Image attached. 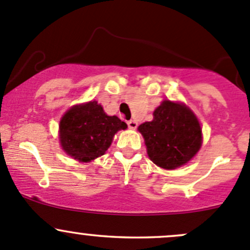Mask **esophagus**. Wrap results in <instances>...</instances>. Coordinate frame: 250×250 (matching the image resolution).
Here are the masks:
<instances>
[{
    "instance_id": "esophagus-1",
    "label": "esophagus",
    "mask_w": 250,
    "mask_h": 250,
    "mask_svg": "<svg viewBox=\"0 0 250 250\" xmlns=\"http://www.w3.org/2000/svg\"><path fill=\"white\" fill-rule=\"evenodd\" d=\"M128 127H129L130 129H137V127H138V122H135L134 120L128 121Z\"/></svg>"
}]
</instances>
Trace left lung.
I'll use <instances>...</instances> for the list:
<instances>
[{
  "mask_svg": "<svg viewBox=\"0 0 250 250\" xmlns=\"http://www.w3.org/2000/svg\"><path fill=\"white\" fill-rule=\"evenodd\" d=\"M150 160L163 169L186 165L201 148L202 129L185 104L163 100L153 111V120L138 127Z\"/></svg>",
  "mask_w": 250,
  "mask_h": 250,
  "instance_id": "left-lung-1",
  "label": "left lung"
}]
</instances>
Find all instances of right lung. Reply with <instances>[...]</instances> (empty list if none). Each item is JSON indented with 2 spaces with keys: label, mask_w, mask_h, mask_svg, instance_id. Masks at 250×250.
Instances as JSON below:
<instances>
[{
  "label": "right lung",
  "mask_w": 250,
  "mask_h": 250,
  "mask_svg": "<svg viewBox=\"0 0 250 250\" xmlns=\"http://www.w3.org/2000/svg\"><path fill=\"white\" fill-rule=\"evenodd\" d=\"M127 125L117 116H107L97 102L75 105L60 120L62 150L78 162H90L104 155L113 137Z\"/></svg>",
  "instance_id": "obj_1"
}]
</instances>
